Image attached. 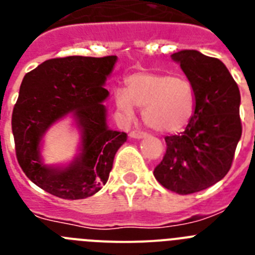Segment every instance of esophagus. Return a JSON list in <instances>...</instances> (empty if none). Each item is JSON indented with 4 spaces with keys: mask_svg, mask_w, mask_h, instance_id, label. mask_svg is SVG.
<instances>
[{
    "mask_svg": "<svg viewBox=\"0 0 255 255\" xmlns=\"http://www.w3.org/2000/svg\"><path fill=\"white\" fill-rule=\"evenodd\" d=\"M130 136L134 139H140L145 136V132L141 131V130H131V131H130Z\"/></svg>",
    "mask_w": 255,
    "mask_h": 255,
    "instance_id": "obj_1",
    "label": "esophagus"
}]
</instances>
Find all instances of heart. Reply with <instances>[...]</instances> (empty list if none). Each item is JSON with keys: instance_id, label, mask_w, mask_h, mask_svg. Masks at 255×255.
Instances as JSON below:
<instances>
[{"instance_id": "obj_1", "label": "heart", "mask_w": 255, "mask_h": 255, "mask_svg": "<svg viewBox=\"0 0 255 255\" xmlns=\"http://www.w3.org/2000/svg\"><path fill=\"white\" fill-rule=\"evenodd\" d=\"M126 85L115 92L117 108L131 117L136 106L143 110L144 123L155 131L177 132L194 116L195 93L185 79L141 71L126 79Z\"/></svg>"}]
</instances>
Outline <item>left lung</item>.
<instances>
[{"mask_svg": "<svg viewBox=\"0 0 255 255\" xmlns=\"http://www.w3.org/2000/svg\"><path fill=\"white\" fill-rule=\"evenodd\" d=\"M195 93V112L185 131L166 136L155 180L177 194L215 185L231 168L242 138L240 91L224 62L194 49L172 55Z\"/></svg>", "mask_w": 255, "mask_h": 255, "instance_id": "obj_1", "label": "left lung"}]
</instances>
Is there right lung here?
Listing matches in <instances>:
<instances>
[{
	"label": "right lung",
	"mask_w": 255,
	"mask_h": 255,
	"mask_svg": "<svg viewBox=\"0 0 255 255\" xmlns=\"http://www.w3.org/2000/svg\"><path fill=\"white\" fill-rule=\"evenodd\" d=\"M116 56L51 58L25 74L12 111V134L20 167L29 180L62 199H84L101 190L126 134L106 124L103 88ZM74 112L82 129V152L65 169L47 168L39 157L43 132L60 117Z\"/></svg>",
	"instance_id": "add662e5"
}]
</instances>
